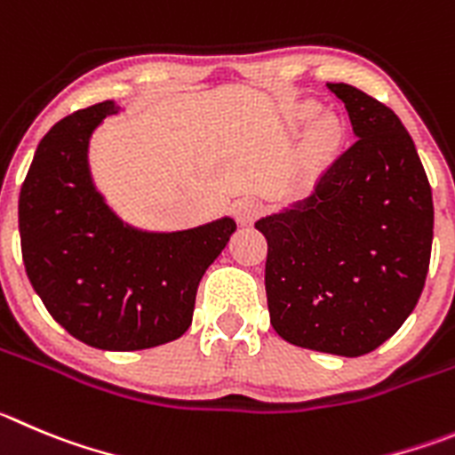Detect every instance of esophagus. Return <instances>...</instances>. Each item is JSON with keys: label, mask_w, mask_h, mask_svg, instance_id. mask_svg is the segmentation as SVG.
<instances>
[{"label": "esophagus", "mask_w": 455, "mask_h": 455, "mask_svg": "<svg viewBox=\"0 0 455 455\" xmlns=\"http://www.w3.org/2000/svg\"><path fill=\"white\" fill-rule=\"evenodd\" d=\"M233 213H235L237 222L247 227V224H253V220L260 215V204L251 197L237 199V202L233 204Z\"/></svg>", "instance_id": "34e87169"}]
</instances>
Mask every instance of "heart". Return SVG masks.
Here are the masks:
<instances>
[{
    "instance_id": "heart-1",
    "label": "heart",
    "mask_w": 455,
    "mask_h": 455,
    "mask_svg": "<svg viewBox=\"0 0 455 455\" xmlns=\"http://www.w3.org/2000/svg\"><path fill=\"white\" fill-rule=\"evenodd\" d=\"M334 141H337V125L332 121L321 123L314 132V143H316L318 150H328V148H332Z\"/></svg>"
}]
</instances>
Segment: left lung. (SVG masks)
Instances as JSON below:
<instances>
[{"instance_id":"8db88e82","label":"left lung","mask_w":455,"mask_h":455,"mask_svg":"<svg viewBox=\"0 0 455 455\" xmlns=\"http://www.w3.org/2000/svg\"><path fill=\"white\" fill-rule=\"evenodd\" d=\"M359 139L314 193L262 218L265 290L275 332L294 346L362 356L418 305L433 242V195L397 114L352 84L328 83Z\"/></svg>"}]
</instances>
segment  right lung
I'll return each instance as SVG.
<instances>
[{"instance_id": "1", "label": "right lung", "mask_w": 455, "mask_h": 455, "mask_svg": "<svg viewBox=\"0 0 455 455\" xmlns=\"http://www.w3.org/2000/svg\"><path fill=\"white\" fill-rule=\"evenodd\" d=\"M116 112L105 100L46 132L20 190V240L51 316L87 346L127 352L175 341L190 328L199 280L235 222L180 233L123 227L87 168L93 127Z\"/></svg>"}]
</instances>
